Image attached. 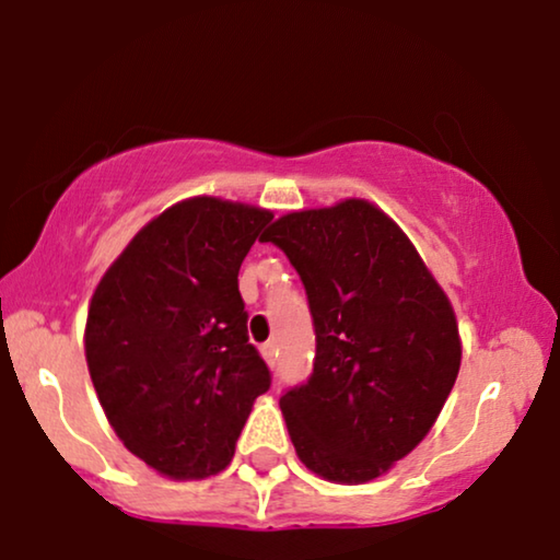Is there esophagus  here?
<instances>
[{"mask_svg": "<svg viewBox=\"0 0 560 560\" xmlns=\"http://www.w3.org/2000/svg\"><path fill=\"white\" fill-rule=\"evenodd\" d=\"M260 353H264V359H266L268 364L276 366V359H279V349H276L273 341H268V343L260 346Z\"/></svg>", "mask_w": 560, "mask_h": 560, "instance_id": "1", "label": "esophagus"}]
</instances>
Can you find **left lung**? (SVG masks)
Segmentation results:
<instances>
[{
  "mask_svg": "<svg viewBox=\"0 0 560 560\" xmlns=\"http://www.w3.org/2000/svg\"><path fill=\"white\" fill-rule=\"evenodd\" d=\"M307 292L315 366L279 406L296 455L336 483H366L408 455L459 372L452 304L398 224L362 198L292 211L264 237Z\"/></svg>",
  "mask_w": 560,
  "mask_h": 560,
  "instance_id": "8db88e82",
  "label": "left lung"
}]
</instances>
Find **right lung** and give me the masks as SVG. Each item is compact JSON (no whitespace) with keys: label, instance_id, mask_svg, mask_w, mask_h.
Masks as SVG:
<instances>
[{"label":"right lung","instance_id":"1","mask_svg":"<svg viewBox=\"0 0 560 560\" xmlns=\"http://www.w3.org/2000/svg\"><path fill=\"white\" fill-rule=\"evenodd\" d=\"M273 214L196 196L137 232L97 284L84 357L124 447L175 480L235 455L271 372L247 338L240 266Z\"/></svg>","mask_w":560,"mask_h":560}]
</instances>
